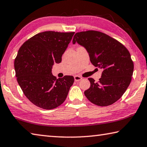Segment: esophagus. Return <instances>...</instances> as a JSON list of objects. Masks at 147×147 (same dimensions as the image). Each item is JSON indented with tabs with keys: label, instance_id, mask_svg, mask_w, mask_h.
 <instances>
[{
	"label": "esophagus",
	"instance_id": "1",
	"mask_svg": "<svg viewBox=\"0 0 147 147\" xmlns=\"http://www.w3.org/2000/svg\"><path fill=\"white\" fill-rule=\"evenodd\" d=\"M82 79L83 78H82L80 76H74V80H75V81H81Z\"/></svg>",
	"mask_w": 147,
	"mask_h": 147
}]
</instances>
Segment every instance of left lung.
Returning a JSON list of instances; mask_svg holds the SVG:
<instances>
[{"mask_svg":"<svg viewBox=\"0 0 147 147\" xmlns=\"http://www.w3.org/2000/svg\"><path fill=\"white\" fill-rule=\"evenodd\" d=\"M72 42L86 49L92 64L102 69L98 82L89 78L90 87L84 95L94 105L106 107L119 99L132 79L134 63L129 51L105 33L90 30L76 33Z\"/></svg>","mask_w":147,"mask_h":147,"instance_id":"obj_1","label":"left lung"}]
</instances>
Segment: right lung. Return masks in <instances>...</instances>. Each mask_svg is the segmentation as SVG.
Segmentation results:
<instances>
[{"mask_svg":"<svg viewBox=\"0 0 147 147\" xmlns=\"http://www.w3.org/2000/svg\"><path fill=\"white\" fill-rule=\"evenodd\" d=\"M74 33L41 32L26 41L18 51L14 62L17 82L25 96L37 107L51 110L65 101L74 77L57 79L51 69L54 63L61 62Z\"/></svg>","mask_w":147,"mask_h":147,"instance_id":"right-lung-1","label":"right lung"}]
</instances>
